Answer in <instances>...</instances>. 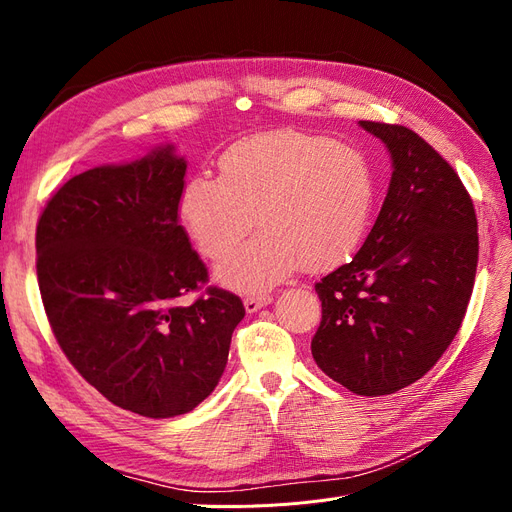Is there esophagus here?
I'll return each instance as SVG.
<instances>
[{"label":"esophagus","mask_w":512,"mask_h":512,"mask_svg":"<svg viewBox=\"0 0 512 512\" xmlns=\"http://www.w3.org/2000/svg\"><path fill=\"white\" fill-rule=\"evenodd\" d=\"M271 301H273V297H269V294H260V297H247L243 301V305H245V312L247 314H254V312H258L260 307L269 305Z\"/></svg>","instance_id":"obj_1"}]
</instances>
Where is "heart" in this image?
<instances>
[{"label": "heart", "mask_w": 512, "mask_h": 512, "mask_svg": "<svg viewBox=\"0 0 512 512\" xmlns=\"http://www.w3.org/2000/svg\"><path fill=\"white\" fill-rule=\"evenodd\" d=\"M376 175L365 153L299 130L256 134L230 145L220 177L188 179L179 215L198 250L220 258L256 224L265 228L218 265V280L260 292L290 273L327 271L348 260L376 207Z\"/></svg>", "instance_id": "b5f03b06"}]
</instances>
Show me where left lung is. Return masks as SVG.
<instances>
[{
	"instance_id": "obj_1",
	"label": "left lung",
	"mask_w": 512,
	"mask_h": 512,
	"mask_svg": "<svg viewBox=\"0 0 512 512\" xmlns=\"http://www.w3.org/2000/svg\"><path fill=\"white\" fill-rule=\"evenodd\" d=\"M386 145L393 175L356 256L316 284V365L365 397L421 380L455 339L478 262L472 198L440 153L404 126L359 121Z\"/></svg>"
}]
</instances>
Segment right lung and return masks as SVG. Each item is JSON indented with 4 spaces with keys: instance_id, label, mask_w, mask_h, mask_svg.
<instances>
[{
    "instance_id": "add662e5",
    "label": "right lung",
    "mask_w": 512,
    "mask_h": 512,
    "mask_svg": "<svg viewBox=\"0 0 512 512\" xmlns=\"http://www.w3.org/2000/svg\"><path fill=\"white\" fill-rule=\"evenodd\" d=\"M173 145L72 177L36 228L42 303L61 350L111 404L147 418L194 410L218 386L239 297L209 286L179 224L185 177Z\"/></svg>"
}]
</instances>
